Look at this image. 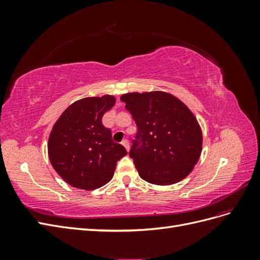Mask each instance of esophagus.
I'll return each mask as SVG.
<instances>
[{"mask_svg":"<svg viewBox=\"0 0 260 260\" xmlns=\"http://www.w3.org/2000/svg\"><path fill=\"white\" fill-rule=\"evenodd\" d=\"M121 144L125 147V149H127V151H129V148H130V144H129V141L125 139V140H123L122 142H121Z\"/></svg>","mask_w":260,"mask_h":260,"instance_id":"obj_1","label":"esophagus"}]
</instances>
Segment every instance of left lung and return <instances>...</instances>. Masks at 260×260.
<instances>
[{
  "label": "left lung",
  "instance_id": "left-lung-1",
  "mask_svg": "<svg viewBox=\"0 0 260 260\" xmlns=\"http://www.w3.org/2000/svg\"><path fill=\"white\" fill-rule=\"evenodd\" d=\"M120 100L138 127L129 155L140 177L152 184L170 185L190 175L203 144L190 109L161 91L127 93Z\"/></svg>",
  "mask_w": 260,
  "mask_h": 260
}]
</instances>
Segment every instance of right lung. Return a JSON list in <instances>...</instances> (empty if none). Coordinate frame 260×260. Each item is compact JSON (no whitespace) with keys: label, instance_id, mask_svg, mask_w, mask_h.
I'll use <instances>...</instances> for the list:
<instances>
[{"label":"right lung","instance_id":"add662e5","mask_svg":"<svg viewBox=\"0 0 260 260\" xmlns=\"http://www.w3.org/2000/svg\"><path fill=\"white\" fill-rule=\"evenodd\" d=\"M113 95L85 98L60 115L50 133L48 151L54 170L74 187L91 191L113 179L117 161L127 155L115 143L102 117L115 104Z\"/></svg>","mask_w":260,"mask_h":260}]
</instances>
